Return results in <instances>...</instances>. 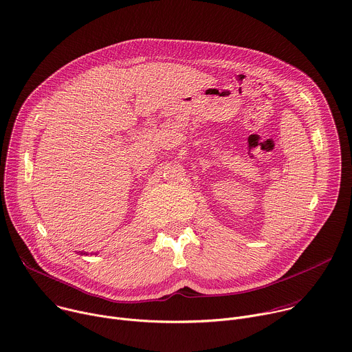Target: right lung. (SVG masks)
Listing matches in <instances>:
<instances>
[{"mask_svg":"<svg viewBox=\"0 0 352 352\" xmlns=\"http://www.w3.org/2000/svg\"><path fill=\"white\" fill-rule=\"evenodd\" d=\"M80 254H82V255H87V252H80Z\"/></svg>","mask_w":352,"mask_h":352,"instance_id":"1","label":"right lung"}]
</instances>
